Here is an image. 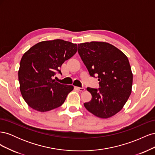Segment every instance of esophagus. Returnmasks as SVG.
Returning a JSON list of instances; mask_svg holds the SVG:
<instances>
[{
    "instance_id": "esophagus-1",
    "label": "esophagus",
    "mask_w": 155,
    "mask_h": 155,
    "mask_svg": "<svg viewBox=\"0 0 155 155\" xmlns=\"http://www.w3.org/2000/svg\"><path fill=\"white\" fill-rule=\"evenodd\" d=\"M75 88L77 89V90L79 91L80 92H83L85 91V88L84 87H75Z\"/></svg>"
}]
</instances>
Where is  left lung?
Wrapping results in <instances>:
<instances>
[{"instance_id":"1","label":"left lung","mask_w":155,"mask_h":155,"mask_svg":"<svg viewBox=\"0 0 155 155\" xmlns=\"http://www.w3.org/2000/svg\"><path fill=\"white\" fill-rule=\"evenodd\" d=\"M78 53L90 76H96L100 85L98 89L87 88L92 100L84 106L101 118L115 115L122 109L132 91L133 73L127 57L105 42L79 44Z\"/></svg>"}]
</instances>
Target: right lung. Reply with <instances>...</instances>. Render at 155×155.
<instances>
[{
	"label": "right lung",
	"instance_id": "add662e5",
	"mask_svg": "<svg viewBox=\"0 0 155 155\" xmlns=\"http://www.w3.org/2000/svg\"><path fill=\"white\" fill-rule=\"evenodd\" d=\"M78 46L62 39L45 41L22 55L18 76L23 99L33 109L46 112L61 105L74 87L53 79L63 63L76 53Z\"/></svg>",
	"mask_w": 155,
	"mask_h": 155
}]
</instances>
